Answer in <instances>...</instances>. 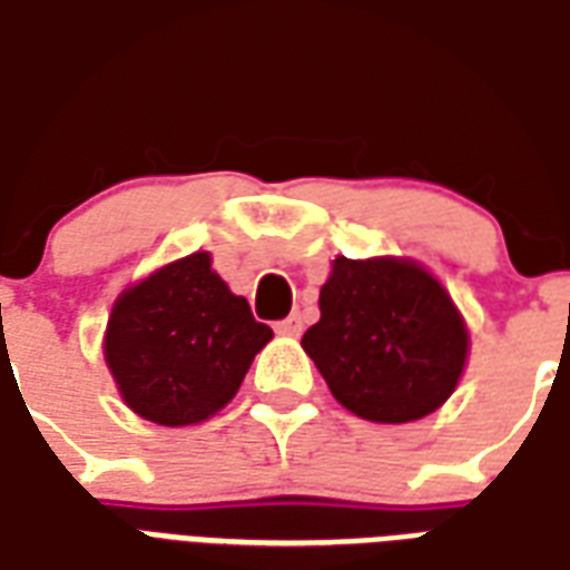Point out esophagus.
Here are the masks:
<instances>
[{"label": "esophagus", "mask_w": 570, "mask_h": 570, "mask_svg": "<svg viewBox=\"0 0 570 570\" xmlns=\"http://www.w3.org/2000/svg\"><path fill=\"white\" fill-rule=\"evenodd\" d=\"M281 335H298L302 333V314H289L286 321H281L274 326Z\"/></svg>", "instance_id": "34e87169"}]
</instances>
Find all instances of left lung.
<instances>
[{"instance_id": "1", "label": "left lung", "mask_w": 570, "mask_h": 570, "mask_svg": "<svg viewBox=\"0 0 570 570\" xmlns=\"http://www.w3.org/2000/svg\"><path fill=\"white\" fill-rule=\"evenodd\" d=\"M302 347L342 406L406 424L452 396L466 330L440 281L415 262L338 256L321 289V321Z\"/></svg>"}]
</instances>
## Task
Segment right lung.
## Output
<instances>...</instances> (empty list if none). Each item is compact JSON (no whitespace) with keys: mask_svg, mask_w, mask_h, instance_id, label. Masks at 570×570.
Wrapping results in <instances>:
<instances>
[{"mask_svg":"<svg viewBox=\"0 0 570 570\" xmlns=\"http://www.w3.org/2000/svg\"><path fill=\"white\" fill-rule=\"evenodd\" d=\"M272 335L247 298L213 272L210 256L191 253L118 296L106 363L137 415L183 428L207 421L237 394Z\"/></svg>","mask_w":570,"mask_h":570,"instance_id":"1","label":"right lung"}]
</instances>
